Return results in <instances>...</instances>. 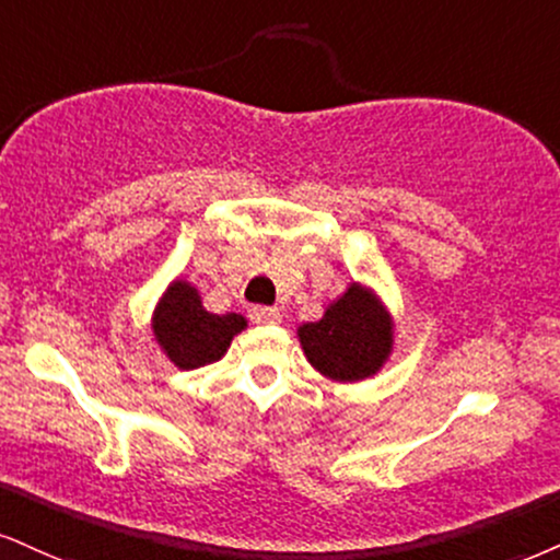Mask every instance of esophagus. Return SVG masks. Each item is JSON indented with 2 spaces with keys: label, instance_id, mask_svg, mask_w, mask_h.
<instances>
[{
  "label": "esophagus",
  "instance_id": "1",
  "mask_svg": "<svg viewBox=\"0 0 560 560\" xmlns=\"http://www.w3.org/2000/svg\"><path fill=\"white\" fill-rule=\"evenodd\" d=\"M248 316H252V322H257V324H275L282 319V312L272 306H254L252 312H248Z\"/></svg>",
  "mask_w": 560,
  "mask_h": 560
}]
</instances>
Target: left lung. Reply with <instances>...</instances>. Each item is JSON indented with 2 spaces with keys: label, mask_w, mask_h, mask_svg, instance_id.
Instances as JSON below:
<instances>
[{
  "label": "left lung",
  "mask_w": 560,
  "mask_h": 560,
  "mask_svg": "<svg viewBox=\"0 0 560 560\" xmlns=\"http://www.w3.org/2000/svg\"><path fill=\"white\" fill-rule=\"evenodd\" d=\"M308 363L332 382H363L386 363L395 345V324L378 295L361 282L327 306L319 322L299 327Z\"/></svg>",
  "instance_id": "left-lung-1"
}]
</instances>
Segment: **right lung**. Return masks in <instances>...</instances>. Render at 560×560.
Instances as JSON below:
<instances>
[{"instance_id": "obj_1", "label": "right lung", "mask_w": 560, "mask_h": 560, "mask_svg": "<svg viewBox=\"0 0 560 560\" xmlns=\"http://www.w3.org/2000/svg\"><path fill=\"white\" fill-rule=\"evenodd\" d=\"M246 319L241 314H210L202 306L197 288L186 280H174L153 312V335L168 361L191 371L215 363L231 348V340Z\"/></svg>"}]
</instances>
